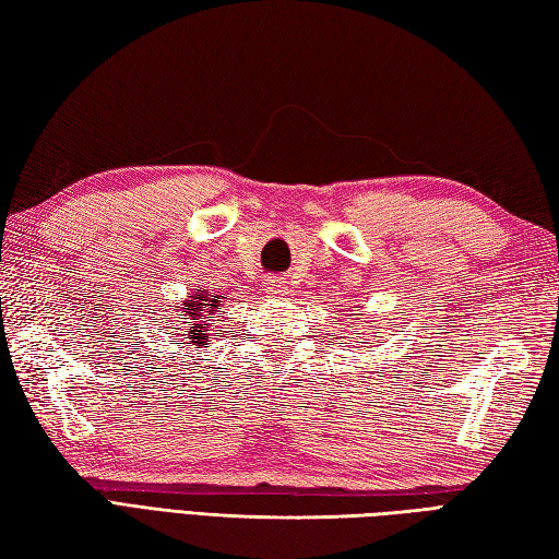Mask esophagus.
Returning a JSON list of instances; mask_svg holds the SVG:
<instances>
[{"label":"esophagus","mask_w":559,"mask_h":559,"mask_svg":"<svg viewBox=\"0 0 559 559\" xmlns=\"http://www.w3.org/2000/svg\"><path fill=\"white\" fill-rule=\"evenodd\" d=\"M286 281L283 278H266L264 281V293L269 295V298H283V295H286Z\"/></svg>","instance_id":"34e87169"}]
</instances>
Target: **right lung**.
I'll return each instance as SVG.
<instances>
[{"mask_svg":"<svg viewBox=\"0 0 559 559\" xmlns=\"http://www.w3.org/2000/svg\"><path fill=\"white\" fill-rule=\"evenodd\" d=\"M225 300H228V298H225L223 293L218 295V293H206L201 288H194L182 302H177V305H182L180 307V312H182L180 319H187V322H182V324L189 326V338H192V346H204L206 348L209 331H211L209 314L221 312V307H223Z\"/></svg>","mask_w":559,"mask_h":559,"instance_id":"1","label":"right lung"}]
</instances>
